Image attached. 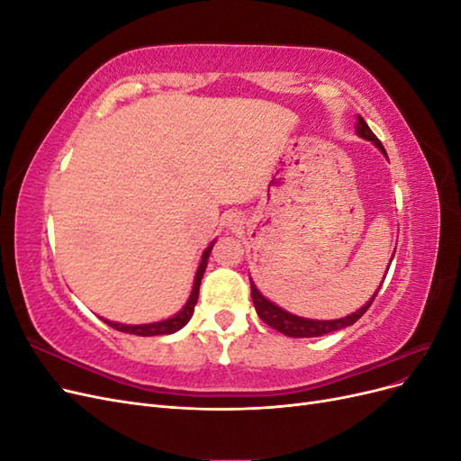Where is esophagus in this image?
<instances>
[{
  "instance_id": "esophagus-1",
  "label": "esophagus",
  "mask_w": 461,
  "mask_h": 461,
  "mask_svg": "<svg viewBox=\"0 0 461 461\" xmlns=\"http://www.w3.org/2000/svg\"><path fill=\"white\" fill-rule=\"evenodd\" d=\"M236 219H239V215H234V213L229 215V222H236Z\"/></svg>"
}]
</instances>
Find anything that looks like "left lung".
<instances>
[{
  "label": "left lung",
  "mask_w": 461,
  "mask_h": 461,
  "mask_svg": "<svg viewBox=\"0 0 461 461\" xmlns=\"http://www.w3.org/2000/svg\"><path fill=\"white\" fill-rule=\"evenodd\" d=\"M356 132H357L359 138H366V140H369L375 148H379V151L388 159L381 140L371 132V129L367 127V122L361 119V115H357V121H356ZM393 258H394V254H393ZM390 261H393V259H390ZM388 267H390V263H388ZM384 273H388V269ZM249 285H252V300H254V305H256V312H258L259 319L263 321V323H267L269 327H273L275 330L283 332V334H286V337H292V339L323 337V334H329V332H334V330H340V329L354 325L356 321L369 310V305L373 303L376 292H379V288H381V286L376 288L373 298L367 300V303L361 305L357 312L346 315V317H340V319L321 321V319H305V317H298L294 313H288L286 310L278 308L275 302L265 298L261 292L258 290V286L254 285L252 278H249Z\"/></svg>",
  "instance_id": "1"
}]
</instances>
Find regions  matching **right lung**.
Listing matches in <instances>:
<instances>
[{
	"mask_svg": "<svg viewBox=\"0 0 461 461\" xmlns=\"http://www.w3.org/2000/svg\"><path fill=\"white\" fill-rule=\"evenodd\" d=\"M213 244H215V240L203 249L200 265H198V271H196V276H194L192 292H190V296H188L186 303L183 305V310H180L178 313H175V315L169 317V319L156 321V323H144V325H124V323H115V321L104 319L105 323H107L109 327H113V329H117V330H121V332L138 334V337H159V334H173V332L183 329V327L188 323V321H190V317H192V313H194V305H196V302H198L200 285H202V278H203V273H205V267H207V259H209V254H212Z\"/></svg>",
	"mask_w": 461,
	"mask_h": 461,
	"instance_id": "obj_1",
	"label": "right lung"
}]
</instances>
